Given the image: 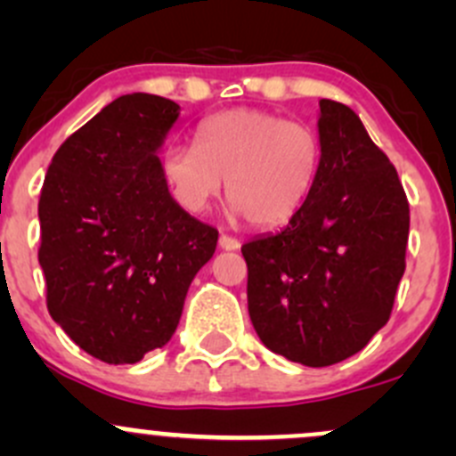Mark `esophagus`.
Instances as JSON below:
<instances>
[{"label": "esophagus", "instance_id": "esophagus-1", "mask_svg": "<svg viewBox=\"0 0 456 456\" xmlns=\"http://www.w3.org/2000/svg\"><path fill=\"white\" fill-rule=\"evenodd\" d=\"M218 247H220V249H223V251H238V249H240V242H238L236 238L224 236V233H223V236L218 238Z\"/></svg>", "mask_w": 456, "mask_h": 456}]
</instances>
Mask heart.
Wrapping results in <instances>:
<instances>
[{
    "label": "heart",
    "instance_id": "obj_1",
    "mask_svg": "<svg viewBox=\"0 0 456 456\" xmlns=\"http://www.w3.org/2000/svg\"><path fill=\"white\" fill-rule=\"evenodd\" d=\"M320 159V139L309 126L260 110H229L200 123L196 145H169L163 174L185 209L205 211L227 181L238 214L275 227L309 199Z\"/></svg>",
    "mask_w": 456,
    "mask_h": 456
}]
</instances>
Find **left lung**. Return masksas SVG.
Instances as JSON below:
<instances>
[{
	"label": "left lung",
	"instance_id": "left-lung-1",
	"mask_svg": "<svg viewBox=\"0 0 456 456\" xmlns=\"http://www.w3.org/2000/svg\"><path fill=\"white\" fill-rule=\"evenodd\" d=\"M317 139L309 199L282 232L242 245L257 338L314 369L355 355L386 326L411 229L397 169L348 105L320 101Z\"/></svg>",
	"mask_w": 456,
	"mask_h": 456
}]
</instances>
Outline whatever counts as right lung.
Masks as SVG:
<instances>
[{
  "instance_id": "1",
  "label": "right lung",
  "mask_w": 456,
  "mask_h": 456,
  "mask_svg": "<svg viewBox=\"0 0 456 456\" xmlns=\"http://www.w3.org/2000/svg\"><path fill=\"white\" fill-rule=\"evenodd\" d=\"M181 108L134 92L105 105L53 156L39 199L48 311L105 364L165 346L218 232L169 194L159 151Z\"/></svg>"
}]
</instances>
